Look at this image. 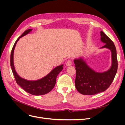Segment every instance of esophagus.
<instances>
[{
    "instance_id": "1",
    "label": "esophagus",
    "mask_w": 125,
    "mask_h": 125,
    "mask_svg": "<svg viewBox=\"0 0 125 125\" xmlns=\"http://www.w3.org/2000/svg\"><path fill=\"white\" fill-rule=\"evenodd\" d=\"M72 65V61L71 60H67V62H66V66H70Z\"/></svg>"
}]
</instances>
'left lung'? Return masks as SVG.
I'll return each instance as SVG.
<instances>
[{
    "mask_svg": "<svg viewBox=\"0 0 125 125\" xmlns=\"http://www.w3.org/2000/svg\"><path fill=\"white\" fill-rule=\"evenodd\" d=\"M100 33L101 41L106 44L101 48L111 50L112 65L108 70L100 73L90 68L82 58L74 60L76 70L75 86L78 91L83 95H92L105 91L114 80L117 71L118 62L115 45L103 31Z\"/></svg>",
    "mask_w": 125,
    "mask_h": 125,
    "instance_id": "left-lung-1",
    "label": "left lung"
}]
</instances>
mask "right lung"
<instances>
[{"label":"right lung","instance_id":"obj_1","mask_svg":"<svg viewBox=\"0 0 125 125\" xmlns=\"http://www.w3.org/2000/svg\"><path fill=\"white\" fill-rule=\"evenodd\" d=\"M32 31V29H29L25 31L17 39L12 48L10 55V66L13 73V75L17 83L25 91L34 95H44L50 92L54 88L56 84V78L59 73L63 69V65L58 66L51 71L50 73L42 78L40 80L36 81H28L21 78L16 73L14 69L13 65V52L15 46L20 38L28 34Z\"/></svg>","mask_w":125,"mask_h":125}]
</instances>
